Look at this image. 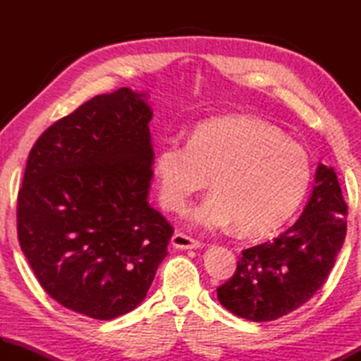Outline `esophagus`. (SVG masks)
Wrapping results in <instances>:
<instances>
[{
  "mask_svg": "<svg viewBox=\"0 0 361 361\" xmlns=\"http://www.w3.org/2000/svg\"><path fill=\"white\" fill-rule=\"evenodd\" d=\"M171 243H172V247L176 250H197L202 247L200 242L190 239L189 235L183 234V233H175L172 235Z\"/></svg>",
  "mask_w": 361,
  "mask_h": 361,
  "instance_id": "esophagus-1",
  "label": "esophagus"
}]
</instances>
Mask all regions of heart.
I'll return each instance as SVG.
<instances>
[{
	"label": "heart",
	"instance_id": "b5f03b06",
	"mask_svg": "<svg viewBox=\"0 0 361 361\" xmlns=\"http://www.w3.org/2000/svg\"><path fill=\"white\" fill-rule=\"evenodd\" d=\"M159 203L183 211L211 181L212 192L192 212V224L262 235L281 228L309 192L312 163L301 144L250 114L202 122L188 144L166 141L153 157Z\"/></svg>",
	"mask_w": 361,
	"mask_h": 361
}]
</instances>
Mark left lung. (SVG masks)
<instances>
[{
  "instance_id": "obj_1",
  "label": "left lung",
  "mask_w": 361,
  "mask_h": 361,
  "mask_svg": "<svg viewBox=\"0 0 361 361\" xmlns=\"http://www.w3.org/2000/svg\"><path fill=\"white\" fill-rule=\"evenodd\" d=\"M346 211L334 167L319 163L301 217L276 239L242 251L234 276L217 288L220 304L257 323L301 307L332 270L346 237Z\"/></svg>"
}]
</instances>
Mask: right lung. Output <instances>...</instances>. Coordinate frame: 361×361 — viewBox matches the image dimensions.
<instances>
[{"mask_svg":"<svg viewBox=\"0 0 361 361\" xmlns=\"http://www.w3.org/2000/svg\"><path fill=\"white\" fill-rule=\"evenodd\" d=\"M147 93L99 94L57 121L29 153L18 192L20 247L63 307L113 319L140 305L173 229L147 197Z\"/></svg>","mask_w":361,"mask_h":361,"instance_id":"right-lung-1","label":"right lung"}]
</instances>
